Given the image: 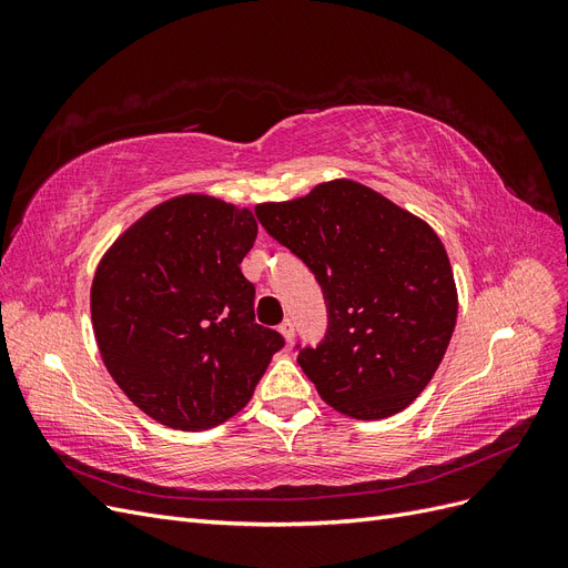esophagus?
I'll return each mask as SVG.
<instances>
[{
	"instance_id": "1",
	"label": "esophagus",
	"mask_w": 568,
	"mask_h": 568,
	"mask_svg": "<svg viewBox=\"0 0 568 568\" xmlns=\"http://www.w3.org/2000/svg\"><path fill=\"white\" fill-rule=\"evenodd\" d=\"M280 334L291 343V341H294V336H296V329H294V322H291V320H284L282 324H280Z\"/></svg>"
}]
</instances>
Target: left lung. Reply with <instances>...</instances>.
Returning <instances> with one entry per match:
<instances>
[{
  "label": "left lung",
  "mask_w": 568,
  "mask_h": 568,
  "mask_svg": "<svg viewBox=\"0 0 568 568\" xmlns=\"http://www.w3.org/2000/svg\"><path fill=\"white\" fill-rule=\"evenodd\" d=\"M255 217L322 288L326 332L317 346L294 348L322 400L355 419L405 409L432 382L457 320L436 232L351 180L263 203Z\"/></svg>",
  "instance_id": "obj_1"
}]
</instances>
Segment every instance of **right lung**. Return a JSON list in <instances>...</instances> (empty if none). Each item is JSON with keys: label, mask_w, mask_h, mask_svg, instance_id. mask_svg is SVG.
Instances as JSON below:
<instances>
[{"label": "right lung", "mask_w": 568, "mask_h": 568, "mask_svg": "<svg viewBox=\"0 0 568 568\" xmlns=\"http://www.w3.org/2000/svg\"><path fill=\"white\" fill-rule=\"evenodd\" d=\"M248 211L186 194L118 239L92 282V324L115 384L149 417L203 432L236 415L284 336L255 322L242 261Z\"/></svg>", "instance_id": "obj_1"}]
</instances>
